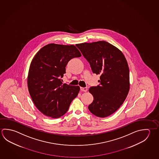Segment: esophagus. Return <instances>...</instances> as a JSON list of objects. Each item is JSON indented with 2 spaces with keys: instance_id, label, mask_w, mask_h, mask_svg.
I'll return each mask as SVG.
<instances>
[{
  "instance_id": "obj_1",
  "label": "esophagus",
  "mask_w": 159,
  "mask_h": 159,
  "mask_svg": "<svg viewBox=\"0 0 159 159\" xmlns=\"http://www.w3.org/2000/svg\"><path fill=\"white\" fill-rule=\"evenodd\" d=\"M80 90L81 91H83L84 92H86L87 91V88H82V87H81Z\"/></svg>"
}]
</instances>
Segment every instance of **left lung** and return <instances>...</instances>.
Segmentation results:
<instances>
[{"label":"left lung","mask_w":159,"mask_h":159,"mask_svg":"<svg viewBox=\"0 0 159 159\" xmlns=\"http://www.w3.org/2000/svg\"><path fill=\"white\" fill-rule=\"evenodd\" d=\"M76 46L93 73L100 75V85L89 89L93 101L88 109L97 117H108L120 108L129 92V71L126 59L118 48L104 41Z\"/></svg>","instance_id":"8db88e82"}]
</instances>
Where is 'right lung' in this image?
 I'll return each instance as SVG.
<instances>
[{
  "label": "right lung",
  "mask_w": 159,
  "mask_h": 159,
  "mask_svg": "<svg viewBox=\"0 0 159 159\" xmlns=\"http://www.w3.org/2000/svg\"><path fill=\"white\" fill-rule=\"evenodd\" d=\"M81 56L74 45L50 43L34 56L27 76L28 91L37 108L52 118L64 115L80 91L79 86L62 84L68 62Z\"/></svg>",
  "instance_id": "right-lung-1"
}]
</instances>
